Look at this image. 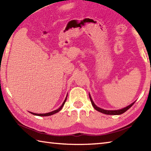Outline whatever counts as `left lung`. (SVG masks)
Returning <instances> with one entry per match:
<instances>
[{
    "label": "left lung",
    "instance_id": "obj_1",
    "mask_svg": "<svg viewBox=\"0 0 151 151\" xmlns=\"http://www.w3.org/2000/svg\"><path fill=\"white\" fill-rule=\"evenodd\" d=\"M89 97H90V99H91V103H92V105L94 108V109L96 110V111H98L99 112H101L102 113H104L105 114H110V115H119V114H121L122 113H124V112H126L128 109H129L133 105L134 103H132V104H130V105L127 106L126 107H124V108L122 109H120V110H114V111H107V110H104L103 109H101L99 108V107L97 106L94 103V102L92 100V98L90 94H89Z\"/></svg>",
    "mask_w": 151,
    "mask_h": 151
}]
</instances>
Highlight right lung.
I'll list each match as a JSON object with an SVG mask.
<instances>
[{"instance_id": "1", "label": "right lung", "mask_w": 151, "mask_h": 151, "mask_svg": "<svg viewBox=\"0 0 151 151\" xmlns=\"http://www.w3.org/2000/svg\"><path fill=\"white\" fill-rule=\"evenodd\" d=\"M66 98H67V96H66L65 100L64 101L62 105L60 106V107L59 109H58L57 110H55V111H52V112H48V113H45V114H37V113H34V112H30V113H31L32 114H34V115H37V116H50V115H52V114H54L55 113H57V112H59L61 109H63V106H64V104H65V102H66Z\"/></svg>"}]
</instances>
